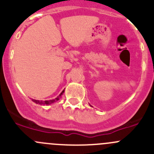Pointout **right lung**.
Returning a JSON list of instances; mask_svg holds the SVG:
<instances>
[{
    "label": "right lung",
    "mask_w": 154,
    "mask_h": 154,
    "mask_svg": "<svg viewBox=\"0 0 154 154\" xmlns=\"http://www.w3.org/2000/svg\"><path fill=\"white\" fill-rule=\"evenodd\" d=\"M64 91H65V90H63V91H62L61 93H60V95H59L57 97H56L55 99H54V100H45V101H43V100H35V99H32V100L34 102V103H37V104L50 105V104H51V103H54L55 101H57V100H60V99L61 98V97H62V95H63V93H64Z\"/></svg>",
    "instance_id": "add662e5"
}]
</instances>
